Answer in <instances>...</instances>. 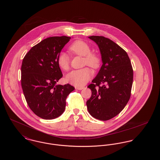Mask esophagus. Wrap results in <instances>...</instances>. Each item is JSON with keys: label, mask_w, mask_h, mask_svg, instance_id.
I'll use <instances>...</instances> for the list:
<instances>
[{"label": "esophagus", "mask_w": 160, "mask_h": 160, "mask_svg": "<svg viewBox=\"0 0 160 160\" xmlns=\"http://www.w3.org/2000/svg\"><path fill=\"white\" fill-rule=\"evenodd\" d=\"M75 88L77 90H82L84 88L83 87H75Z\"/></svg>", "instance_id": "34e87169"}]
</instances>
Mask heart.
<instances>
[{"label":"heart","mask_w":160,"mask_h":160,"mask_svg":"<svg viewBox=\"0 0 160 160\" xmlns=\"http://www.w3.org/2000/svg\"><path fill=\"white\" fill-rule=\"evenodd\" d=\"M69 52L71 54L83 56V65H88L93 69L98 68L101 65V59L99 54L92 52L91 46L82 40L74 41L68 47ZM57 62L59 67L63 71L69 68L70 60L68 56L64 53L58 55ZM92 76L91 70L88 68L74 70L71 71L66 77L67 81L76 86H83Z\"/></svg>","instance_id":"obj_1"}]
</instances>
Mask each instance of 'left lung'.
Masks as SVG:
<instances>
[{
    "label": "left lung",
    "mask_w": 160,
    "mask_h": 160,
    "mask_svg": "<svg viewBox=\"0 0 160 160\" xmlns=\"http://www.w3.org/2000/svg\"><path fill=\"white\" fill-rule=\"evenodd\" d=\"M99 47L102 65L88 88L92 95L86 102L89 113L101 121L114 118L129 101L133 69L127 53L113 41L102 36L89 37Z\"/></svg>",
    "instance_id": "1"
}]
</instances>
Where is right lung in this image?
<instances>
[{"instance_id":"obj_1","label":"right lung","mask_w":160,"mask_h":160,"mask_svg":"<svg viewBox=\"0 0 160 160\" xmlns=\"http://www.w3.org/2000/svg\"><path fill=\"white\" fill-rule=\"evenodd\" d=\"M71 37H52L32 47L23 58L21 83L31 110L44 119H55L65 109L66 99L74 88L57 85L62 77L57 59Z\"/></svg>"}]
</instances>
